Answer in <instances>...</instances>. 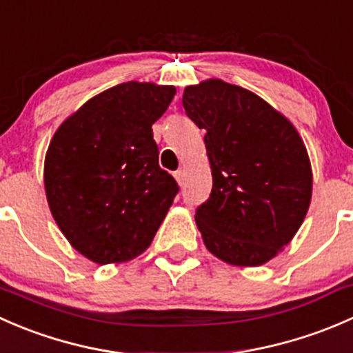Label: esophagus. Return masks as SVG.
Wrapping results in <instances>:
<instances>
[{
    "instance_id": "1",
    "label": "esophagus",
    "mask_w": 353,
    "mask_h": 353,
    "mask_svg": "<svg viewBox=\"0 0 353 353\" xmlns=\"http://www.w3.org/2000/svg\"><path fill=\"white\" fill-rule=\"evenodd\" d=\"M184 176H186V174H184L183 169L176 170V172H174V177H176V181L179 183V186H183V184H184Z\"/></svg>"
}]
</instances>
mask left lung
<instances>
[{
    "label": "left lung",
    "mask_w": 353,
    "mask_h": 353,
    "mask_svg": "<svg viewBox=\"0 0 353 353\" xmlns=\"http://www.w3.org/2000/svg\"><path fill=\"white\" fill-rule=\"evenodd\" d=\"M183 105L206 131L213 177L194 215L203 243L229 265H265L294 239L311 205L301 134L261 97L219 78L184 88Z\"/></svg>",
    "instance_id": "obj_1"
}]
</instances>
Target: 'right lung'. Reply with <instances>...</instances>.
I'll return each mask as SVG.
<instances>
[{"label":"right lung","mask_w":353,"mask_h":353,"mask_svg":"<svg viewBox=\"0 0 353 353\" xmlns=\"http://www.w3.org/2000/svg\"><path fill=\"white\" fill-rule=\"evenodd\" d=\"M174 95L172 85L119 83L66 117L49 143V208L68 243L97 265L147 251L179 191L160 169L152 131Z\"/></svg>","instance_id":"obj_1"}]
</instances>
